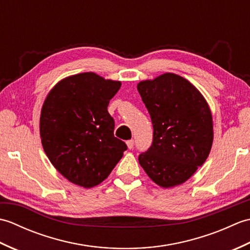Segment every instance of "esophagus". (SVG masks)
Wrapping results in <instances>:
<instances>
[{
  "mask_svg": "<svg viewBox=\"0 0 250 250\" xmlns=\"http://www.w3.org/2000/svg\"><path fill=\"white\" fill-rule=\"evenodd\" d=\"M126 146H128L129 149H132V148H133V146H134V141L130 140V141L126 142Z\"/></svg>",
  "mask_w": 250,
  "mask_h": 250,
  "instance_id": "obj_1",
  "label": "esophagus"
}]
</instances>
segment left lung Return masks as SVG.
<instances>
[{"label":"left lung","instance_id":"1","mask_svg":"<svg viewBox=\"0 0 250 250\" xmlns=\"http://www.w3.org/2000/svg\"><path fill=\"white\" fill-rule=\"evenodd\" d=\"M153 126L141 167L162 188L184 184L208 157L214 140L213 117L205 98L187 79L164 73L137 83Z\"/></svg>","mask_w":250,"mask_h":250}]
</instances>
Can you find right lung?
<instances>
[{"label": "right lung", "mask_w": 250, "mask_h": 250, "mask_svg": "<svg viewBox=\"0 0 250 250\" xmlns=\"http://www.w3.org/2000/svg\"><path fill=\"white\" fill-rule=\"evenodd\" d=\"M121 83L92 72L63 78L44 101L40 134L46 156L62 176L83 188L108 177L126 150L107 111Z\"/></svg>", "instance_id": "add662e5"}]
</instances>
